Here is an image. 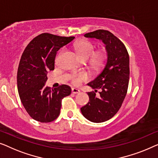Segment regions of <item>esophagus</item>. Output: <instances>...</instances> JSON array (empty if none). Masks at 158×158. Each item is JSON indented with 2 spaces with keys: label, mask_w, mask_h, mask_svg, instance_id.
Returning <instances> with one entry per match:
<instances>
[{
  "label": "esophagus",
  "mask_w": 158,
  "mask_h": 158,
  "mask_svg": "<svg viewBox=\"0 0 158 158\" xmlns=\"http://www.w3.org/2000/svg\"><path fill=\"white\" fill-rule=\"evenodd\" d=\"M72 92L73 93V94H79V93H80V90L78 89H76V88H72Z\"/></svg>",
  "instance_id": "obj_1"
}]
</instances>
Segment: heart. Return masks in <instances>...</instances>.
I'll return each instance as SVG.
<instances>
[{
	"label": "heart",
	"instance_id": "1",
	"mask_svg": "<svg viewBox=\"0 0 158 158\" xmlns=\"http://www.w3.org/2000/svg\"><path fill=\"white\" fill-rule=\"evenodd\" d=\"M74 48L79 56L84 60H87L93 56L95 52L94 44L88 41H81L74 44ZM104 56L102 54H96L92 57L93 63L96 65H101L103 62ZM70 79L74 85H79L82 81H86L88 79L87 74L84 72L74 73L71 75Z\"/></svg>",
	"mask_w": 158,
	"mask_h": 158
}]
</instances>
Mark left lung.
<instances>
[{"label": "left lung", "instance_id": "8db88e82", "mask_svg": "<svg viewBox=\"0 0 158 158\" xmlns=\"http://www.w3.org/2000/svg\"><path fill=\"white\" fill-rule=\"evenodd\" d=\"M105 44L107 59L102 72L87 84L94 92H88L89 100L81 108L83 116L92 123H103L114 116L121 107L127 92L130 78V57L123 42L106 30L84 34ZM101 91L99 96L95 92Z\"/></svg>", "mask_w": 158, "mask_h": 158}]
</instances>
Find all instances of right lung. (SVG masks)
<instances>
[{"label":"right lung","mask_w":158,"mask_h":158,"mask_svg":"<svg viewBox=\"0 0 158 158\" xmlns=\"http://www.w3.org/2000/svg\"><path fill=\"white\" fill-rule=\"evenodd\" d=\"M74 39L44 33L35 37L22 54L17 73L18 92L26 112L35 120L50 123L56 119L62 99L71 94L70 86L66 84L52 89L45 83L48 71L54 69L56 52Z\"/></svg>","instance_id":"obj_1"}]
</instances>
